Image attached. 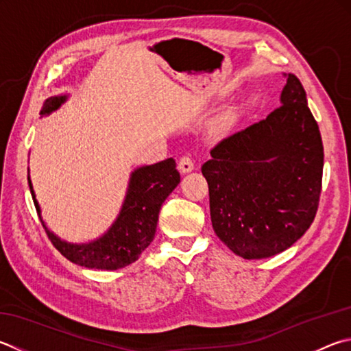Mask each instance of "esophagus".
<instances>
[{
    "label": "esophagus",
    "instance_id": "1",
    "mask_svg": "<svg viewBox=\"0 0 351 351\" xmlns=\"http://www.w3.org/2000/svg\"><path fill=\"white\" fill-rule=\"evenodd\" d=\"M178 169H180L181 173L186 175V173H190V171L195 169V164L189 156H182L180 159V162H178Z\"/></svg>",
    "mask_w": 351,
    "mask_h": 351
}]
</instances>
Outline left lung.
<instances>
[{
    "label": "left lung",
    "instance_id": "obj_1",
    "mask_svg": "<svg viewBox=\"0 0 351 351\" xmlns=\"http://www.w3.org/2000/svg\"><path fill=\"white\" fill-rule=\"evenodd\" d=\"M284 78L281 107L221 139L201 167L216 237L244 259L291 247L308 230L319 204V127L301 81L291 73Z\"/></svg>",
    "mask_w": 351,
    "mask_h": 351
}]
</instances>
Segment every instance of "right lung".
Returning <instances> with one entry per match:
<instances>
[{"label": "right lung", "instance_id": "add662e5", "mask_svg": "<svg viewBox=\"0 0 351 351\" xmlns=\"http://www.w3.org/2000/svg\"><path fill=\"white\" fill-rule=\"evenodd\" d=\"M67 99V93L47 98L40 114L47 117L58 110ZM180 181L181 176L173 158L135 169L130 173L124 202L113 224L92 241L69 242L47 227L29 175L30 193L49 239L70 263L97 270H118L135 263L154 241L159 210Z\"/></svg>", "mask_w": 351, "mask_h": 351}]
</instances>
